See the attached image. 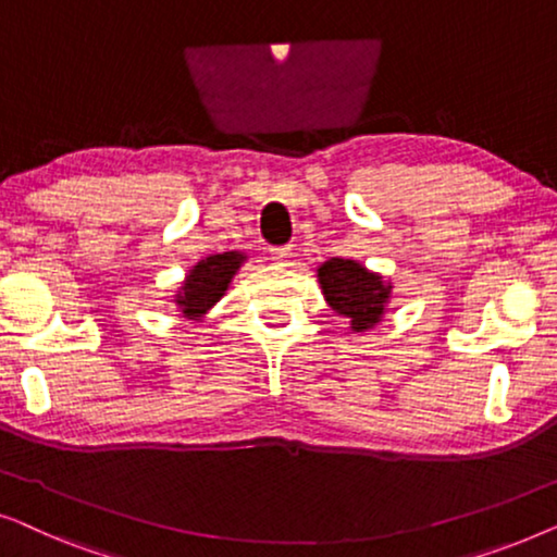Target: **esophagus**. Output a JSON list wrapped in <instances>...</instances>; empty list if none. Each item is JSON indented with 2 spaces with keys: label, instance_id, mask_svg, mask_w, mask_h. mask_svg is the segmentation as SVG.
Masks as SVG:
<instances>
[{
  "label": "esophagus",
  "instance_id": "obj_1",
  "mask_svg": "<svg viewBox=\"0 0 557 557\" xmlns=\"http://www.w3.org/2000/svg\"><path fill=\"white\" fill-rule=\"evenodd\" d=\"M271 258L276 263H286L288 258H292V248L284 246V248H271Z\"/></svg>",
  "mask_w": 557,
  "mask_h": 557
}]
</instances>
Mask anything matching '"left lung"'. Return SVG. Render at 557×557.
Here are the masks:
<instances>
[{
    "instance_id": "left-lung-1",
    "label": "left lung",
    "mask_w": 557,
    "mask_h": 557,
    "mask_svg": "<svg viewBox=\"0 0 557 557\" xmlns=\"http://www.w3.org/2000/svg\"><path fill=\"white\" fill-rule=\"evenodd\" d=\"M317 281L324 301L345 317L349 332L375 330L385 319L393 299V281L352 258H330L317 269Z\"/></svg>"
}]
</instances>
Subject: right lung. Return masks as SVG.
<instances>
[{
  "instance_id": "1",
  "label": "right lung",
  "mask_w": 557,
  "mask_h": 557,
  "mask_svg": "<svg viewBox=\"0 0 557 557\" xmlns=\"http://www.w3.org/2000/svg\"><path fill=\"white\" fill-rule=\"evenodd\" d=\"M246 261L248 256L243 250H225V253H215L197 261L185 273V281H182L177 292H174V307L182 311L187 322H202V317L223 299L233 284L235 273L240 271V265Z\"/></svg>"
}]
</instances>
